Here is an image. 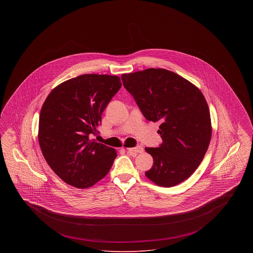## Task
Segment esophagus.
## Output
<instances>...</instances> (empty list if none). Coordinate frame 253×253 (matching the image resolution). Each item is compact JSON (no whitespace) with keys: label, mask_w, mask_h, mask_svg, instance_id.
<instances>
[{"label":"esophagus","mask_w":253,"mask_h":253,"mask_svg":"<svg viewBox=\"0 0 253 253\" xmlns=\"http://www.w3.org/2000/svg\"><path fill=\"white\" fill-rule=\"evenodd\" d=\"M128 152L130 153H142L143 152V147L142 146H136L134 148H128Z\"/></svg>","instance_id":"obj_1"}]
</instances>
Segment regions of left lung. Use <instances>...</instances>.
Listing matches in <instances>:
<instances>
[{
    "mask_svg": "<svg viewBox=\"0 0 253 253\" xmlns=\"http://www.w3.org/2000/svg\"><path fill=\"white\" fill-rule=\"evenodd\" d=\"M125 89L147 121H159L162 143L145 148L154 158L146 176L162 187L189 178L200 165L211 138L210 110L201 91L179 75L150 68L123 74Z\"/></svg>",
    "mask_w": 253,
    "mask_h": 253,
    "instance_id": "obj_1",
    "label": "left lung"
}]
</instances>
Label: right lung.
Returning a JSON list of instances; mask_svg holds the SVG:
<instances>
[{
    "label": "right lung",
    "mask_w": 253,
    "mask_h": 253,
    "mask_svg": "<svg viewBox=\"0 0 253 253\" xmlns=\"http://www.w3.org/2000/svg\"><path fill=\"white\" fill-rule=\"evenodd\" d=\"M117 76L84 74L54 88L40 114L39 143L50 168L65 183L84 189L102 179L117 152L90 140L101 114L121 89Z\"/></svg>",
    "instance_id": "obj_1"
}]
</instances>
